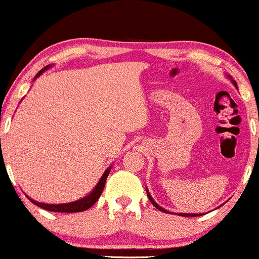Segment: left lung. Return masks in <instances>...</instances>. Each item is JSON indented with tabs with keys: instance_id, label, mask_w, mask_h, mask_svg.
Instances as JSON below:
<instances>
[{
	"instance_id": "1",
	"label": "left lung",
	"mask_w": 259,
	"mask_h": 259,
	"mask_svg": "<svg viewBox=\"0 0 259 259\" xmlns=\"http://www.w3.org/2000/svg\"><path fill=\"white\" fill-rule=\"evenodd\" d=\"M228 78L231 80V82H233V84H234V86H235V88H236V89H237L236 81H235V80H233V78H231V76H230V75H228ZM146 192H147V196H148V198H150V201H151V202H152V204H153V206H154V207H156V208H157V209H158V210H160V212H164V213H169V214H171V213H170V212H169V210H167V209H164V208H163V207H160V206H159V204H157V203H156V201H154V200H153V198H152V196H151V194H150V192H148V190H147V189H146ZM179 215H181V217H197V215H202V214H201V213H200V214H198V213H179Z\"/></svg>"
}]
</instances>
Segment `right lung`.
<instances>
[{"mask_svg":"<svg viewBox=\"0 0 259 259\" xmlns=\"http://www.w3.org/2000/svg\"><path fill=\"white\" fill-rule=\"evenodd\" d=\"M49 68H51V65H46V67L44 68V69H41L40 72H38L36 75H35V79H37L38 76L41 75L44 72H46ZM112 169V165L111 167H108L106 169V171L103 173L102 177H101V179L99 180V183H97V185L94 187V190L90 192L89 195H86L85 197L80 198V200H76L74 202H69V203H61V204H50V203H42V202H37L35 200H32V198L29 197V196H26V197L30 200L32 203L36 204L37 207H41L44 208V209H47V210H51V212H61V213H78V212H84V210L89 209V208L92 207L95 204V202L100 198L101 194H102L103 191V187H105V184H106V180H107V177H108L109 171H111Z\"/></svg>","mask_w":259,"mask_h":259,"instance_id":"1","label":"right lung"}]
</instances>
